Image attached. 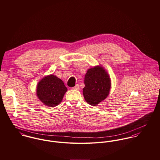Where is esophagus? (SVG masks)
<instances>
[{"label": "esophagus", "instance_id": "34e87169", "mask_svg": "<svg viewBox=\"0 0 160 160\" xmlns=\"http://www.w3.org/2000/svg\"><path fill=\"white\" fill-rule=\"evenodd\" d=\"M80 88V87H79V85H76L74 87H73V89H75V90H78Z\"/></svg>", "mask_w": 160, "mask_h": 160}]
</instances>
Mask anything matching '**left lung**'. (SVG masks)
<instances>
[{
    "instance_id": "obj_1",
    "label": "left lung",
    "mask_w": 160,
    "mask_h": 160,
    "mask_svg": "<svg viewBox=\"0 0 160 160\" xmlns=\"http://www.w3.org/2000/svg\"><path fill=\"white\" fill-rule=\"evenodd\" d=\"M85 85L83 89L85 100L95 106L108 96L111 87L110 78L103 67L97 66L87 72Z\"/></svg>"
}]
</instances>
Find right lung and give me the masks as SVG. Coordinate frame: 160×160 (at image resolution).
Returning <instances> with one entry per match:
<instances>
[{"instance_id": "obj_1", "label": "right lung", "mask_w": 160, "mask_h": 160, "mask_svg": "<svg viewBox=\"0 0 160 160\" xmlns=\"http://www.w3.org/2000/svg\"><path fill=\"white\" fill-rule=\"evenodd\" d=\"M36 94L46 106L55 107L59 104L68 91L62 80L54 75L43 77L37 84Z\"/></svg>"}]
</instances>
